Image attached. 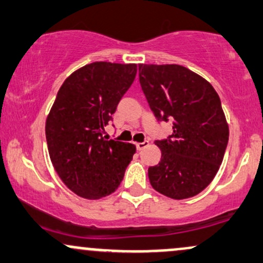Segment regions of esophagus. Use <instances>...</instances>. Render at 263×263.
<instances>
[{"mask_svg":"<svg viewBox=\"0 0 263 263\" xmlns=\"http://www.w3.org/2000/svg\"><path fill=\"white\" fill-rule=\"evenodd\" d=\"M148 141H143V142H138V143H136V147H137L138 151H142L146 148L147 146H148Z\"/></svg>","mask_w":263,"mask_h":263,"instance_id":"34e87169","label":"esophagus"}]
</instances>
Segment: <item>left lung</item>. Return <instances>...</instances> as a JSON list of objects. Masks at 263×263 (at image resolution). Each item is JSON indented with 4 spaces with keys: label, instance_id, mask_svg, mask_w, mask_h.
<instances>
[{
    "label": "left lung",
    "instance_id": "left-lung-1",
    "mask_svg": "<svg viewBox=\"0 0 263 263\" xmlns=\"http://www.w3.org/2000/svg\"><path fill=\"white\" fill-rule=\"evenodd\" d=\"M140 84L157 121L173 134L157 140L161 161L148 168L151 185L172 199H186L206 188L218 173L229 142L221 101L200 75L182 65H138Z\"/></svg>",
    "mask_w": 263,
    "mask_h": 263
}]
</instances>
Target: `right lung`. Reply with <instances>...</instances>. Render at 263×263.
<instances>
[{"instance_id": "obj_1", "label": "right lung", "mask_w": 263, "mask_h": 263, "mask_svg": "<svg viewBox=\"0 0 263 263\" xmlns=\"http://www.w3.org/2000/svg\"><path fill=\"white\" fill-rule=\"evenodd\" d=\"M137 65L96 62L74 71L57 93L45 122L54 170L75 194L100 199L119 188L135 144L108 140L102 129L134 83Z\"/></svg>"}]
</instances>
